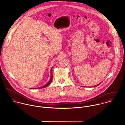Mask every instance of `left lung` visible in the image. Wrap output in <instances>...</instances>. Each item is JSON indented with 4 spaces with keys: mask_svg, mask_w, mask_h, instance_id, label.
Here are the masks:
<instances>
[{
    "mask_svg": "<svg viewBox=\"0 0 125 125\" xmlns=\"http://www.w3.org/2000/svg\"><path fill=\"white\" fill-rule=\"evenodd\" d=\"M100 84H97V85H95V86H98V85H100Z\"/></svg>",
    "mask_w": 125,
    "mask_h": 125,
    "instance_id": "8db88e82",
    "label": "left lung"
}]
</instances>
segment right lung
Instances as JSON below:
<instances>
[{"instance_id":"obj_1","label":"right lung","mask_w":125,"mask_h":125,"mask_svg":"<svg viewBox=\"0 0 125 125\" xmlns=\"http://www.w3.org/2000/svg\"><path fill=\"white\" fill-rule=\"evenodd\" d=\"M52 68L51 70V78H50V81H49V82H48L46 84H45V85H44V86H42V87H40V88H44V87H46L47 86H48L50 83H51L52 82ZM31 89H32V88H31ZM33 89H34V88H33Z\"/></svg>"}]
</instances>
